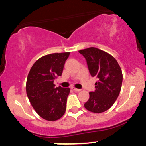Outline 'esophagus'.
<instances>
[{
	"mask_svg": "<svg viewBox=\"0 0 146 146\" xmlns=\"http://www.w3.org/2000/svg\"><path fill=\"white\" fill-rule=\"evenodd\" d=\"M72 90H74V91H76V92H79V91H81V89H79V88H74V87H73V88H72Z\"/></svg>",
	"mask_w": 146,
	"mask_h": 146,
	"instance_id": "esophagus-1",
	"label": "esophagus"
}]
</instances>
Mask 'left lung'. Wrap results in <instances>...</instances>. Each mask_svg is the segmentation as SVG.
Masks as SVG:
<instances>
[{
  "label": "left lung",
  "mask_w": 146,
  "mask_h": 146,
  "mask_svg": "<svg viewBox=\"0 0 146 146\" xmlns=\"http://www.w3.org/2000/svg\"><path fill=\"white\" fill-rule=\"evenodd\" d=\"M79 52L86 58L92 76L98 79L95 92H90V98L84 104L88 111L100 113L110 109L117 100L123 83V73L117 60L111 55L95 47Z\"/></svg>",
  "instance_id": "obj_1"
}]
</instances>
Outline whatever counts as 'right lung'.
<instances>
[{"label":"right lung","mask_w":146,"mask_h":146,"mask_svg":"<svg viewBox=\"0 0 146 146\" xmlns=\"http://www.w3.org/2000/svg\"><path fill=\"white\" fill-rule=\"evenodd\" d=\"M70 52L54 53L39 58L30 70L26 94L37 113L44 120L55 121L66 111L69 88L55 87L54 79L62 75Z\"/></svg>","instance_id":"obj_1"}]
</instances>
